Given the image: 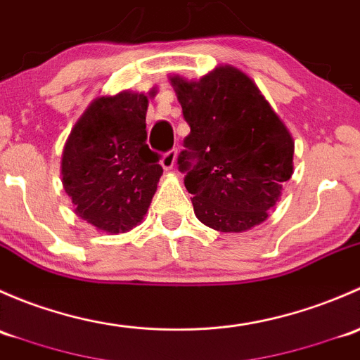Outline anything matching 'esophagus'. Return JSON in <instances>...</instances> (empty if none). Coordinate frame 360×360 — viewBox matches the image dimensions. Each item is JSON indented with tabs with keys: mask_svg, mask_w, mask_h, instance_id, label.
I'll use <instances>...</instances> for the list:
<instances>
[{
	"mask_svg": "<svg viewBox=\"0 0 360 360\" xmlns=\"http://www.w3.org/2000/svg\"><path fill=\"white\" fill-rule=\"evenodd\" d=\"M176 154H179V150L172 149V150H168V153H166L165 155H162V159H161L162 168L172 169L173 166H175V162H176Z\"/></svg>",
	"mask_w": 360,
	"mask_h": 360,
	"instance_id": "esophagus-1",
	"label": "esophagus"
}]
</instances>
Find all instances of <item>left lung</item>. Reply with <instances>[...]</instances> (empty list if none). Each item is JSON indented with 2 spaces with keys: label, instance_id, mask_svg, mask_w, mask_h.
Returning a JSON list of instances; mask_svg holds the SVG:
<instances>
[{
  "label": "left lung",
  "instance_id": "1",
  "mask_svg": "<svg viewBox=\"0 0 360 360\" xmlns=\"http://www.w3.org/2000/svg\"><path fill=\"white\" fill-rule=\"evenodd\" d=\"M191 126L179 169L199 221L220 232L262 224L292 175L290 131L239 69L220 65L199 81L172 76Z\"/></svg>",
  "mask_w": 360,
  "mask_h": 360
}]
</instances>
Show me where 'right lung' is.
Returning a JSON list of instances; mask_svg holds the SVG:
<instances>
[{
	"instance_id": "add662e5",
	"label": "right lung",
	"mask_w": 360,
	"mask_h": 360,
	"mask_svg": "<svg viewBox=\"0 0 360 360\" xmlns=\"http://www.w3.org/2000/svg\"><path fill=\"white\" fill-rule=\"evenodd\" d=\"M147 105L146 94L128 90L95 98L65 142L62 184L74 211L107 234L142 221L162 175L146 142Z\"/></svg>"
}]
</instances>
